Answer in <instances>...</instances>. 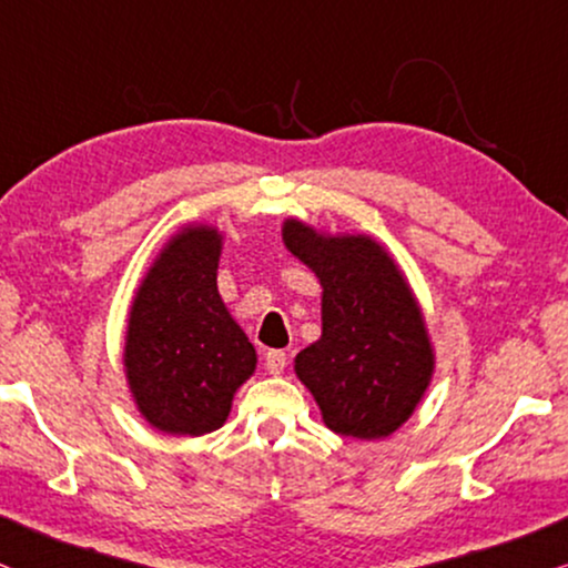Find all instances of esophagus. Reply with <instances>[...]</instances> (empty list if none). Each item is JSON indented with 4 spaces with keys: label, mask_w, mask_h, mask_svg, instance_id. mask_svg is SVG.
Segmentation results:
<instances>
[{
    "label": "esophagus",
    "mask_w": 568,
    "mask_h": 568,
    "mask_svg": "<svg viewBox=\"0 0 568 568\" xmlns=\"http://www.w3.org/2000/svg\"><path fill=\"white\" fill-rule=\"evenodd\" d=\"M285 363H288V355H285L283 351H267V353H264V368H267L270 374L283 372Z\"/></svg>",
    "instance_id": "esophagus-1"
}]
</instances>
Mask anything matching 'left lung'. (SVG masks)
Listing matches in <instances>:
<instances>
[{"mask_svg":"<svg viewBox=\"0 0 568 568\" xmlns=\"http://www.w3.org/2000/svg\"><path fill=\"white\" fill-rule=\"evenodd\" d=\"M288 252L322 283V337L296 355V374L324 426L361 442L384 438L418 407L434 347L418 301L372 236H327L283 223Z\"/></svg>","mask_w":568,"mask_h":568,"instance_id":"obj_1","label":"left lung"}]
</instances>
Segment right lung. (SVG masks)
Instances as JSON below:
<instances>
[{"label": "right lung", "mask_w": 568, "mask_h": 568, "mask_svg": "<svg viewBox=\"0 0 568 568\" xmlns=\"http://www.w3.org/2000/svg\"><path fill=\"white\" fill-rule=\"evenodd\" d=\"M223 236L184 225L142 277L126 322L124 372L150 426L171 436L221 428L256 351L217 293Z\"/></svg>", "instance_id": "add662e5"}]
</instances>
